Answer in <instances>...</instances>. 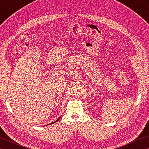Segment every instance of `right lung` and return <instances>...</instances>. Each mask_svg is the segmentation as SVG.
Listing matches in <instances>:
<instances>
[{"instance_id": "right-lung-1", "label": "right lung", "mask_w": 149, "mask_h": 149, "mask_svg": "<svg viewBox=\"0 0 149 149\" xmlns=\"http://www.w3.org/2000/svg\"><path fill=\"white\" fill-rule=\"evenodd\" d=\"M60 118H61V116H60V118H58V119H57V120H56V121H55L54 122H52V123H49V124H48L47 125H52V124H53V123H55V122H57V121H58V120H59L60 119Z\"/></svg>"}]
</instances>
